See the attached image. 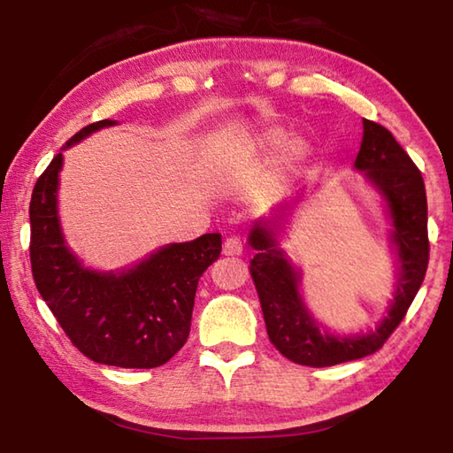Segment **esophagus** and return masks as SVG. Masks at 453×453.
Masks as SVG:
<instances>
[{
	"label": "esophagus",
	"mask_w": 453,
	"mask_h": 453,
	"mask_svg": "<svg viewBox=\"0 0 453 453\" xmlns=\"http://www.w3.org/2000/svg\"><path fill=\"white\" fill-rule=\"evenodd\" d=\"M243 251V243L237 235H229L224 242V254L226 256H240Z\"/></svg>",
	"instance_id": "obj_1"
}]
</instances>
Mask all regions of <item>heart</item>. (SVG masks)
<instances>
[{
	"label": "heart",
	"mask_w": 453,
	"mask_h": 453,
	"mask_svg": "<svg viewBox=\"0 0 453 453\" xmlns=\"http://www.w3.org/2000/svg\"><path fill=\"white\" fill-rule=\"evenodd\" d=\"M250 151L264 157L280 156L283 170H297V167L308 164L313 156V145L305 135L291 137L288 129L283 127H267L250 137L245 143Z\"/></svg>",
	"instance_id": "b5f03b06"
}]
</instances>
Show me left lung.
<instances>
[{
    "label": "left lung",
    "instance_id": "left-lung-1",
    "mask_svg": "<svg viewBox=\"0 0 453 453\" xmlns=\"http://www.w3.org/2000/svg\"><path fill=\"white\" fill-rule=\"evenodd\" d=\"M354 170L362 172L367 186L381 199L395 257L392 300L373 329L365 334H335L305 303L302 270L281 248L289 219L305 197L303 191L275 205L270 216L256 219L248 235L250 245L256 250L250 272L262 302L267 335L280 354L302 365H335L378 351L400 326L427 270L426 186L408 153L386 127L364 119V137Z\"/></svg>",
    "mask_w": 453,
    "mask_h": 453
}]
</instances>
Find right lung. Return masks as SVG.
<instances>
[{
  "label": "right lung",
  "instance_id": "add662e5",
  "mask_svg": "<svg viewBox=\"0 0 453 453\" xmlns=\"http://www.w3.org/2000/svg\"><path fill=\"white\" fill-rule=\"evenodd\" d=\"M111 126L118 121L80 129L40 175L29 203V257L37 291L83 356L150 370L170 362L188 342L197 281L219 257L221 235L165 243L119 270L83 264L61 229L59 172L67 148Z\"/></svg>",
  "mask_w": 453,
  "mask_h": 453
}]
</instances>
